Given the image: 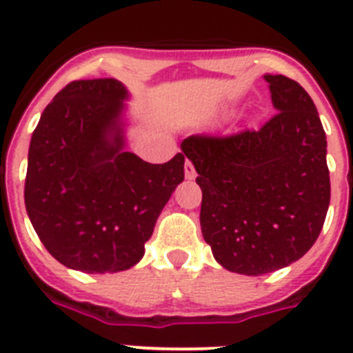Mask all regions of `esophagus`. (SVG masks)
<instances>
[{
  "mask_svg": "<svg viewBox=\"0 0 353 353\" xmlns=\"http://www.w3.org/2000/svg\"><path fill=\"white\" fill-rule=\"evenodd\" d=\"M196 176V171H194V166H192L191 161H185V179L192 180Z\"/></svg>",
  "mask_w": 353,
  "mask_h": 353,
  "instance_id": "1",
  "label": "esophagus"
}]
</instances>
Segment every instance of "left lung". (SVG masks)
<instances>
[{"label": "left lung", "mask_w": 353, "mask_h": 353, "mask_svg": "<svg viewBox=\"0 0 353 353\" xmlns=\"http://www.w3.org/2000/svg\"><path fill=\"white\" fill-rule=\"evenodd\" d=\"M277 113L260 130L189 136L201 187V233L226 270L261 276L297 261L322 232L330 201L325 130L297 81L263 76Z\"/></svg>", "instance_id": "1"}]
</instances>
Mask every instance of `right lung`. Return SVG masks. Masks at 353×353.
Wrapping results in <instances>:
<instances>
[{"mask_svg":"<svg viewBox=\"0 0 353 353\" xmlns=\"http://www.w3.org/2000/svg\"><path fill=\"white\" fill-rule=\"evenodd\" d=\"M127 97L117 79L72 81L43 109L31 136L28 217L68 269L104 274L134 267L183 180L182 154L150 164L125 152Z\"/></svg>","mask_w":353,"mask_h":353,"instance_id":"obj_1","label":"right lung"}]
</instances>
